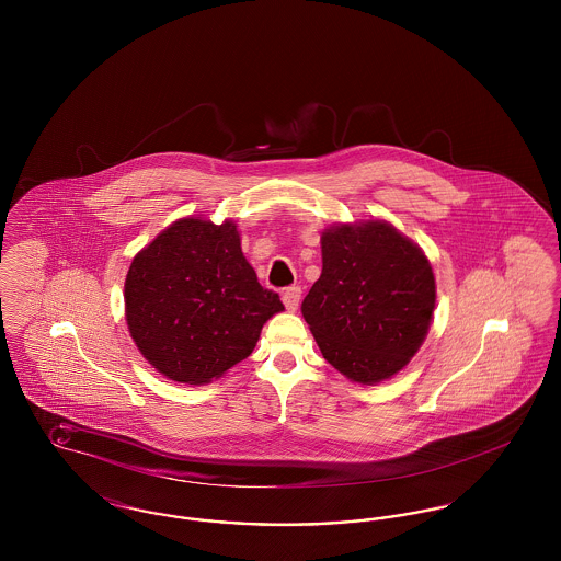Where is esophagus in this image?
<instances>
[{
    "instance_id": "esophagus-1",
    "label": "esophagus",
    "mask_w": 561,
    "mask_h": 561,
    "mask_svg": "<svg viewBox=\"0 0 561 561\" xmlns=\"http://www.w3.org/2000/svg\"><path fill=\"white\" fill-rule=\"evenodd\" d=\"M300 294H302V290H300L298 286H290L288 290H284V294H282V300H284V305H286V309H288V311H296V309H298Z\"/></svg>"
}]
</instances>
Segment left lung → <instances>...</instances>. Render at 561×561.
<instances>
[{"label": "left lung", "mask_w": 561, "mask_h": 561, "mask_svg": "<svg viewBox=\"0 0 561 561\" xmlns=\"http://www.w3.org/2000/svg\"><path fill=\"white\" fill-rule=\"evenodd\" d=\"M435 277L425 252L387 220L321 233V275L302 300L321 355L353 382L400 373L427 336Z\"/></svg>", "instance_id": "left-lung-1"}]
</instances>
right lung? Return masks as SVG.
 Masks as SVG:
<instances>
[{"label": "right lung", "instance_id": "obj_1", "mask_svg": "<svg viewBox=\"0 0 561 561\" xmlns=\"http://www.w3.org/2000/svg\"><path fill=\"white\" fill-rule=\"evenodd\" d=\"M126 321L142 357L165 378L204 385L245 359L284 311L241 252L233 220L187 216L134 256Z\"/></svg>", "mask_w": 561, "mask_h": 561}]
</instances>
